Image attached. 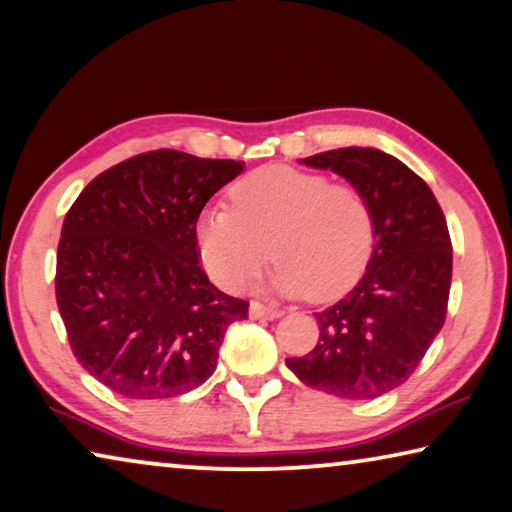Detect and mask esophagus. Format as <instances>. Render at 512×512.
I'll return each instance as SVG.
<instances>
[{
    "label": "esophagus",
    "instance_id": "esophagus-1",
    "mask_svg": "<svg viewBox=\"0 0 512 512\" xmlns=\"http://www.w3.org/2000/svg\"><path fill=\"white\" fill-rule=\"evenodd\" d=\"M281 316H283V311L272 309V306H265L261 302L249 304V318H254V320H277Z\"/></svg>",
    "mask_w": 512,
    "mask_h": 512
}]
</instances>
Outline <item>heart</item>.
<instances>
[{"instance_id":"obj_1","label":"heart","mask_w":512,"mask_h":512,"mask_svg":"<svg viewBox=\"0 0 512 512\" xmlns=\"http://www.w3.org/2000/svg\"><path fill=\"white\" fill-rule=\"evenodd\" d=\"M229 208H208L196 222L201 261L219 286L245 290L270 261L283 297L334 302L364 277L375 247L371 203L355 185L316 171L272 164L231 187Z\"/></svg>"}]
</instances>
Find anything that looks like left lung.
<instances>
[{
    "mask_svg": "<svg viewBox=\"0 0 512 512\" xmlns=\"http://www.w3.org/2000/svg\"><path fill=\"white\" fill-rule=\"evenodd\" d=\"M300 162L334 171L366 196L375 247L357 286L313 313L316 348L286 366L306 387L371 400L416 371L444 325L453 270L444 212L407 164L377 148H338Z\"/></svg>",
    "mask_w": 512,
    "mask_h": 512,
    "instance_id": "1",
    "label": "left lung"
}]
</instances>
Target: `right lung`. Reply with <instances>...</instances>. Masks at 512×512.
I'll return each instance as SVG.
<instances>
[{
	"mask_svg": "<svg viewBox=\"0 0 512 512\" xmlns=\"http://www.w3.org/2000/svg\"><path fill=\"white\" fill-rule=\"evenodd\" d=\"M245 162L153 151L102 171L61 229L57 304L77 361L132 400L174 398L215 373L249 304L212 286L196 222Z\"/></svg>",
	"mask_w": 512,
	"mask_h": 512,
	"instance_id": "obj_1",
	"label": "right lung"
}]
</instances>
